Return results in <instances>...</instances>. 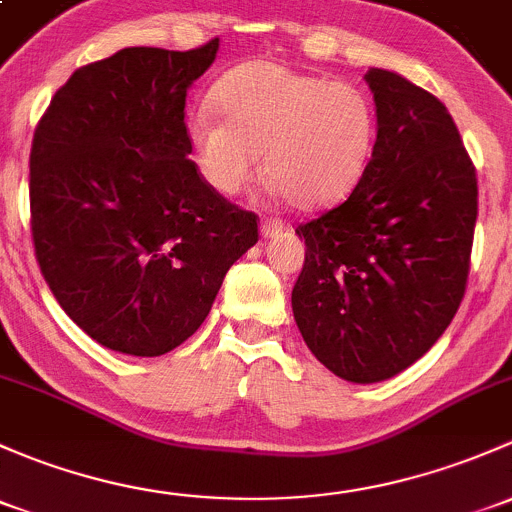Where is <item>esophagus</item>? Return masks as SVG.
Listing matches in <instances>:
<instances>
[{
    "label": "esophagus",
    "instance_id": "esophagus-1",
    "mask_svg": "<svg viewBox=\"0 0 512 512\" xmlns=\"http://www.w3.org/2000/svg\"><path fill=\"white\" fill-rule=\"evenodd\" d=\"M284 228H287V225H284L279 218H265V220H262V223H260L262 238H272V235L282 233Z\"/></svg>",
    "mask_w": 512,
    "mask_h": 512
}]
</instances>
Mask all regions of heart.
<instances>
[{"label": "heart", "mask_w": 512, "mask_h": 512, "mask_svg": "<svg viewBox=\"0 0 512 512\" xmlns=\"http://www.w3.org/2000/svg\"><path fill=\"white\" fill-rule=\"evenodd\" d=\"M208 107L188 125L203 179L235 196L257 171L299 211L343 201L373 157L378 115L370 95L348 80L294 71L277 61H247L215 83Z\"/></svg>", "instance_id": "1"}]
</instances>
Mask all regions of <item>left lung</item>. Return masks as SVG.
Masks as SVG:
<instances>
[{"label":"left lung","mask_w":512,"mask_h":512,"mask_svg":"<svg viewBox=\"0 0 512 512\" xmlns=\"http://www.w3.org/2000/svg\"><path fill=\"white\" fill-rule=\"evenodd\" d=\"M378 139L341 206L299 225L306 257L292 311L309 351L348 383L422 358L466 292L478 181L444 102L370 68Z\"/></svg>","instance_id":"1"}]
</instances>
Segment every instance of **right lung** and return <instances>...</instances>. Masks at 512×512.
<instances>
[{
    "label": "right lung",
    "instance_id": "add662e5",
    "mask_svg": "<svg viewBox=\"0 0 512 512\" xmlns=\"http://www.w3.org/2000/svg\"><path fill=\"white\" fill-rule=\"evenodd\" d=\"M215 53L218 39L122 48L78 68L36 125V262L63 311L112 351L154 358L181 346L257 242V215L188 159L186 90Z\"/></svg>",
    "mask_w": 512,
    "mask_h": 512
}]
</instances>
